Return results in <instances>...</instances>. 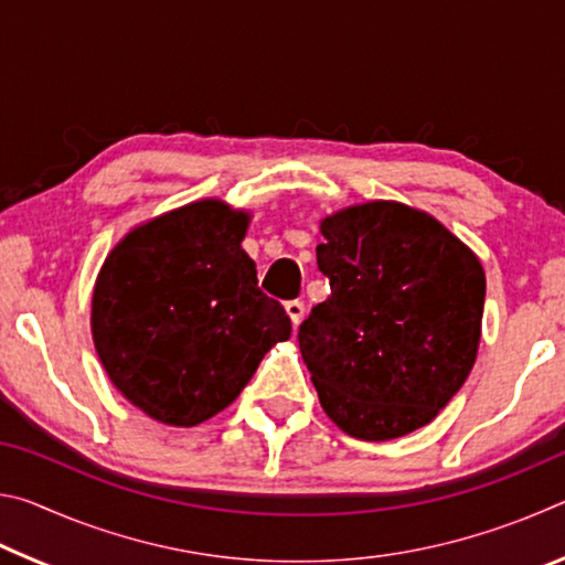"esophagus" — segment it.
Wrapping results in <instances>:
<instances>
[{
	"mask_svg": "<svg viewBox=\"0 0 565 565\" xmlns=\"http://www.w3.org/2000/svg\"><path fill=\"white\" fill-rule=\"evenodd\" d=\"M303 311H306V309H303V301H299V299L286 303V313H289V317H291L294 327H299V323H301V319H303Z\"/></svg>",
	"mask_w": 565,
	"mask_h": 565,
	"instance_id": "34e87169",
	"label": "esophagus"
}]
</instances>
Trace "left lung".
Instances as JSON below:
<instances>
[{
	"instance_id": "1",
	"label": "left lung",
	"mask_w": 565,
	"mask_h": 565,
	"mask_svg": "<svg viewBox=\"0 0 565 565\" xmlns=\"http://www.w3.org/2000/svg\"><path fill=\"white\" fill-rule=\"evenodd\" d=\"M331 296L299 327L327 416L361 441L431 424L473 369L486 299L478 256L431 214L366 202L321 218Z\"/></svg>"
}]
</instances>
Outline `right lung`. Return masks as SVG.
Returning <instances> with one entry per match:
<instances>
[{"label":"right lung","mask_w":565,"mask_h":565,"mask_svg":"<svg viewBox=\"0 0 565 565\" xmlns=\"http://www.w3.org/2000/svg\"><path fill=\"white\" fill-rule=\"evenodd\" d=\"M246 228L248 212L204 199L131 228L102 266L94 347L121 396L159 424L216 416L291 337L242 248Z\"/></svg>","instance_id":"add662e5"}]
</instances>
